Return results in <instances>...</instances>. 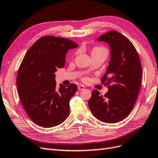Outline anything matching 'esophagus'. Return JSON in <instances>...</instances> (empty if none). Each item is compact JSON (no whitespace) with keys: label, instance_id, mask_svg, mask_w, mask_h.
Wrapping results in <instances>:
<instances>
[{"label":"esophagus","instance_id":"34e87169","mask_svg":"<svg viewBox=\"0 0 158 158\" xmlns=\"http://www.w3.org/2000/svg\"><path fill=\"white\" fill-rule=\"evenodd\" d=\"M85 87L83 85H81V84H80V85H78V89L80 90V91L84 90V89H85Z\"/></svg>","mask_w":158,"mask_h":158}]
</instances>
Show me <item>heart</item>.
Returning <instances> with one entry per match:
<instances>
[{
  "label": "heart",
  "instance_id": "obj_1",
  "mask_svg": "<svg viewBox=\"0 0 158 158\" xmlns=\"http://www.w3.org/2000/svg\"><path fill=\"white\" fill-rule=\"evenodd\" d=\"M106 52V50L104 48H101V47H96L92 50V52H91V54L94 53H96V52Z\"/></svg>",
  "mask_w": 158,
  "mask_h": 158
}]
</instances>
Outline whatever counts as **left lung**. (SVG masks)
Returning <instances> with one entry per match:
<instances>
[{"label": "left lung", "mask_w": 158, "mask_h": 158, "mask_svg": "<svg viewBox=\"0 0 158 158\" xmlns=\"http://www.w3.org/2000/svg\"><path fill=\"white\" fill-rule=\"evenodd\" d=\"M97 41L108 44L110 49V60L102 81L111 85L104 96L94 90L88 105L97 119L115 123L126 118L134 107L141 87V64L133 44L119 32L110 31Z\"/></svg>", "instance_id": "1"}]
</instances>
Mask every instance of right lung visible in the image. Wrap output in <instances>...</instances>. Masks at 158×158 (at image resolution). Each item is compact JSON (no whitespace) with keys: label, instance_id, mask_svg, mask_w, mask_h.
Here are the masks:
<instances>
[{"label":"right lung","instance_id":"obj_1","mask_svg":"<svg viewBox=\"0 0 158 158\" xmlns=\"http://www.w3.org/2000/svg\"><path fill=\"white\" fill-rule=\"evenodd\" d=\"M78 45L70 40L45 36L28 50L17 76L21 104L29 118L43 127H53L69 116V101L77 85L60 84L56 87L55 72L64 67L69 50Z\"/></svg>","mask_w":158,"mask_h":158}]
</instances>
